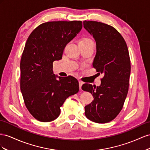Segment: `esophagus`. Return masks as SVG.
<instances>
[{"mask_svg":"<svg viewBox=\"0 0 150 150\" xmlns=\"http://www.w3.org/2000/svg\"><path fill=\"white\" fill-rule=\"evenodd\" d=\"M79 88H80V89L81 90V89H82V84H83V82H82V81L79 80Z\"/></svg>","mask_w":150,"mask_h":150,"instance_id":"obj_1","label":"esophagus"}]
</instances>
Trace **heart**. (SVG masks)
Masks as SVG:
<instances>
[{
    "instance_id": "1",
    "label": "heart",
    "mask_w": 150,
    "mask_h": 150,
    "mask_svg": "<svg viewBox=\"0 0 150 150\" xmlns=\"http://www.w3.org/2000/svg\"><path fill=\"white\" fill-rule=\"evenodd\" d=\"M90 39H88V38H83V39H82V40H88Z\"/></svg>"
}]
</instances>
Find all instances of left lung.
<instances>
[{"label": "left lung", "mask_w": 150, "mask_h": 150, "mask_svg": "<svg viewBox=\"0 0 150 150\" xmlns=\"http://www.w3.org/2000/svg\"><path fill=\"white\" fill-rule=\"evenodd\" d=\"M83 27L96 42L93 67L104 74L100 86L84 83L82 88L91 93L93 100L85 107L89 120L107 123L116 117L123 108L129 89L131 62L126 42L110 25L97 21H83Z\"/></svg>", "instance_id": "8db88e82"}]
</instances>
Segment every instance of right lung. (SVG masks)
Masks as SVG:
<instances>
[{
    "mask_svg": "<svg viewBox=\"0 0 150 150\" xmlns=\"http://www.w3.org/2000/svg\"><path fill=\"white\" fill-rule=\"evenodd\" d=\"M82 28L80 21L44 23L33 30L25 42L20 63L21 91L26 108L39 121L57 119L64 102L79 91L74 76L56 79L53 63L62 58L66 45Z\"/></svg>",
    "mask_w": 150,
    "mask_h": 150,
    "instance_id": "add662e5",
    "label": "right lung"
}]
</instances>
